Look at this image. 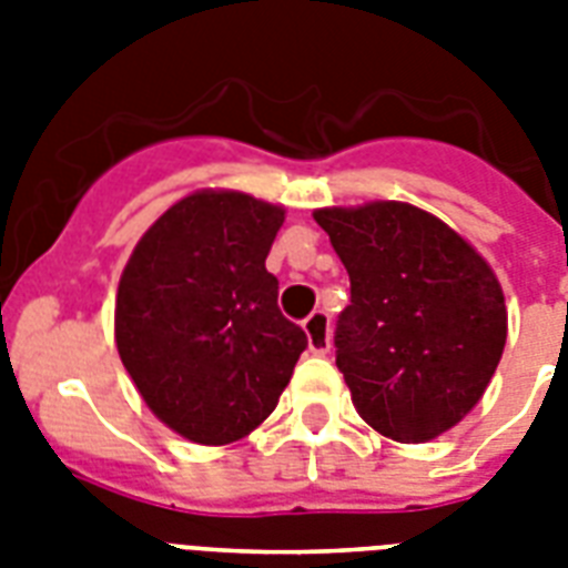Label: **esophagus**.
Instances as JSON below:
<instances>
[{
	"label": "esophagus",
	"instance_id": "34e87169",
	"mask_svg": "<svg viewBox=\"0 0 568 568\" xmlns=\"http://www.w3.org/2000/svg\"><path fill=\"white\" fill-rule=\"evenodd\" d=\"M306 338H310L312 354H327L329 351V315L324 310H315L303 321Z\"/></svg>",
	"mask_w": 568,
	"mask_h": 568
}]
</instances>
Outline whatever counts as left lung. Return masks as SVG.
Listing matches in <instances>:
<instances>
[{"label": "left lung", "instance_id": "obj_1", "mask_svg": "<svg viewBox=\"0 0 568 568\" xmlns=\"http://www.w3.org/2000/svg\"><path fill=\"white\" fill-rule=\"evenodd\" d=\"M351 276L336 365L365 424L430 442L484 397L507 342L493 267L448 223L395 200L318 209Z\"/></svg>", "mask_w": 568, "mask_h": 568}]
</instances>
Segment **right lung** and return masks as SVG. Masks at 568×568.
Segmentation results:
<instances>
[{
    "mask_svg": "<svg viewBox=\"0 0 568 568\" xmlns=\"http://www.w3.org/2000/svg\"><path fill=\"white\" fill-rule=\"evenodd\" d=\"M283 221V205L241 191H194L141 235L123 267L120 359L155 418L196 445L256 430L306 351L265 267Z\"/></svg>",
    "mask_w": 568,
    "mask_h": 568,
    "instance_id": "1",
    "label": "right lung"
}]
</instances>
